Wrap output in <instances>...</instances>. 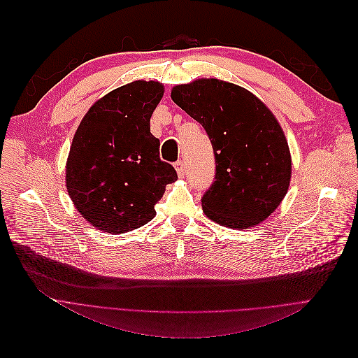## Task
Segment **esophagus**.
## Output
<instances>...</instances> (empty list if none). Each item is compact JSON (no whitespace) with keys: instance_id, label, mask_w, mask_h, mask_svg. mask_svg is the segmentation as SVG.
Returning a JSON list of instances; mask_svg holds the SVG:
<instances>
[{"instance_id":"1","label":"esophagus","mask_w":358,"mask_h":358,"mask_svg":"<svg viewBox=\"0 0 358 358\" xmlns=\"http://www.w3.org/2000/svg\"><path fill=\"white\" fill-rule=\"evenodd\" d=\"M175 169H176L179 176L185 175V164H183V161H176V162H175Z\"/></svg>"}]
</instances>
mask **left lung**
<instances>
[{
    "label": "left lung",
    "mask_w": 358,
    "mask_h": 358,
    "mask_svg": "<svg viewBox=\"0 0 358 358\" xmlns=\"http://www.w3.org/2000/svg\"><path fill=\"white\" fill-rule=\"evenodd\" d=\"M171 100L208 133L215 180L201 199L206 216L230 229L268 218L285 197L291 157L273 113L242 86L199 79L171 90Z\"/></svg>",
    "instance_id": "1"
}]
</instances>
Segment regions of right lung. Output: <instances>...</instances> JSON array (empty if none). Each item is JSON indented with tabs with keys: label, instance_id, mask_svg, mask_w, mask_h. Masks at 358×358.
Returning a JSON list of instances; mask_svg holds the SVG:
<instances>
[{
	"label": "right lung",
	"instance_id": "obj_1",
	"mask_svg": "<svg viewBox=\"0 0 358 358\" xmlns=\"http://www.w3.org/2000/svg\"><path fill=\"white\" fill-rule=\"evenodd\" d=\"M164 94L159 82L136 80L96 101L73 137L66 169L69 196L83 218L125 233L155 216L167 183L178 179L159 158L150 116Z\"/></svg>",
	"mask_w": 358,
	"mask_h": 358
}]
</instances>
